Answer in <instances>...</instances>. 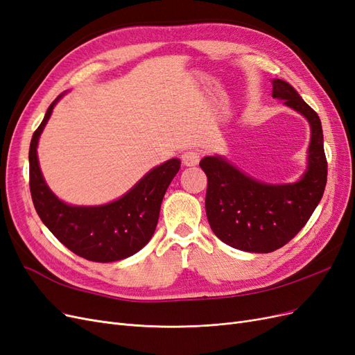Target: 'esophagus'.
<instances>
[{
    "instance_id": "esophagus-1",
    "label": "esophagus",
    "mask_w": 355,
    "mask_h": 355,
    "mask_svg": "<svg viewBox=\"0 0 355 355\" xmlns=\"http://www.w3.org/2000/svg\"><path fill=\"white\" fill-rule=\"evenodd\" d=\"M201 155L196 149H189V151H185L182 154V163L185 166H197L198 161H200Z\"/></svg>"
}]
</instances>
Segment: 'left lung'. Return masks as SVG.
<instances>
[{"instance_id":"obj_1","label":"left lung","mask_w":355,"mask_h":355,"mask_svg":"<svg viewBox=\"0 0 355 355\" xmlns=\"http://www.w3.org/2000/svg\"><path fill=\"white\" fill-rule=\"evenodd\" d=\"M272 98L286 101L311 124L308 170L292 185H266L241 173L222 157H206V213L210 228L223 243L253 253L280 249L305 227L323 197L327 159L318 114L283 80L272 81Z\"/></svg>"}]
</instances>
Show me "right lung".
I'll use <instances>...</instances> for the list:
<instances>
[{
	"mask_svg": "<svg viewBox=\"0 0 355 355\" xmlns=\"http://www.w3.org/2000/svg\"><path fill=\"white\" fill-rule=\"evenodd\" d=\"M60 98V96H59ZM53 102L32 136L29 146V188L42 223L71 252L93 262L121 261L151 240L158 223L161 201L180 168L171 158L153 168L124 197L98 207H77L62 202L46 185L37 157V145L47 124Z\"/></svg>",
	"mask_w": 355,
	"mask_h": 355,
	"instance_id": "obj_1",
	"label": "right lung"
}]
</instances>
